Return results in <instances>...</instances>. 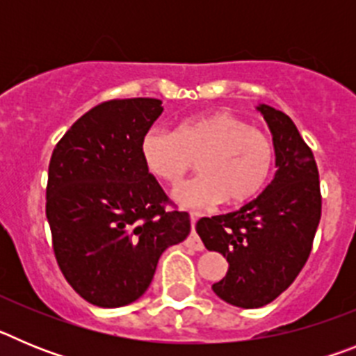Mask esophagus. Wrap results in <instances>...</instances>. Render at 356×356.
Listing matches in <instances>:
<instances>
[{"label":"esophagus","instance_id":"1","mask_svg":"<svg viewBox=\"0 0 356 356\" xmlns=\"http://www.w3.org/2000/svg\"><path fill=\"white\" fill-rule=\"evenodd\" d=\"M191 222H193V232H191V235H188V238L185 241V244H187L188 248H193V250L196 251H203L205 250V246H203V242H201V238L197 237V234L194 232V225H196V216L194 213H191Z\"/></svg>","mask_w":356,"mask_h":356}]
</instances>
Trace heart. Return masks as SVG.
<instances>
[{
	"label": "heart",
	"instance_id": "b5f03b06",
	"mask_svg": "<svg viewBox=\"0 0 356 356\" xmlns=\"http://www.w3.org/2000/svg\"><path fill=\"white\" fill-rule=\"evenodd\" d=\"M140 156L151 175L178 181L194 168L200 175L172 188V197L187 209H210L226 200L241 205L266 187L275 168V146L250 122L228 112L196 115L176 131L151 128L140 139Z\"/></svg>",
	"mask_w": 356,
	"mask_h": 356
}]
</instances>
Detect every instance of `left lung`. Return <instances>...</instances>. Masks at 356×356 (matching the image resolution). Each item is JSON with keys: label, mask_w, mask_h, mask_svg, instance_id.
I'll return each mask as SVG.
<instances>
[{"label": "left lung", "mask_w": 356, "mask_h": 356, "mask_svg": "<svg viewBox=\"0 0 356 356\" xmlns=\"http://www.w3.org/2000/svg\"><path fill=\"white\" fill-rule=\"evenodd\" d=\"M257 110L273 134L275 178L259 197L235 212L196 222L207 250L228 260V273L212 291L241 308L271 303L294 282L321 219L319 171L312 149L287 114L269 105Z\"/></svg>", "instance_id": "1"}]
</instances>
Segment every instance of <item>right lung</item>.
<instances>
[{
    "mask_svg": "<svg viewBox=\"0 0 356 356\" xmlns=\"http://www.w3.org/2000/svg\"><path fill=\"white\" fill-rule=\"evenodd\" d=\"M162 112L155 97L105 102L53 149L46 188L53 251L69 285L96 307L139 300L160 254L191 234L188 213L163 209L168 196L140 156V139Z\"/></svg>",
    "mask_w": 356,
    "mask_h": 356,
    "instance_id": "1",
    "label": "right lung"
}]
</instances>
